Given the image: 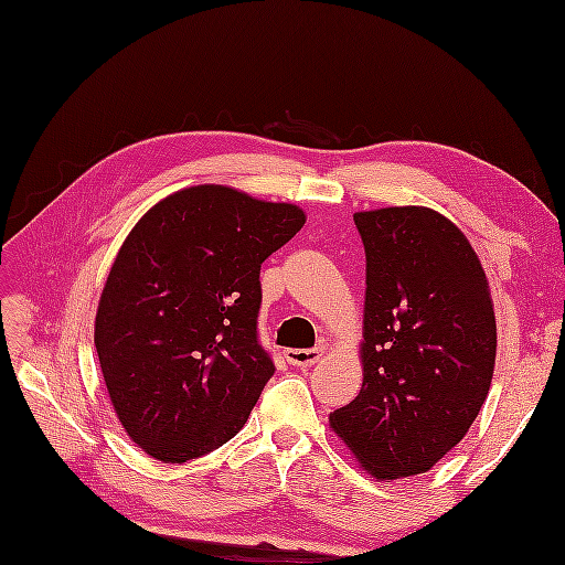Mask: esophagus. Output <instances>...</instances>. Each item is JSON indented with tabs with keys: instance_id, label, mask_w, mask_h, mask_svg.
Returning <instances> with one entry per match:
<instances>
[{
	"instance_id": "1",
	"label": "esophagus",
	"mask_w": 565,
	"mask_h": 565,
	"mask_svg": "<svg viewBox=\"0 0 565 565\" xmlns=\"http://www.w3.org/2000/svg\"><path fill=\"white\" fill-rule=\"evenodd\" d=\"M320 356H322V349L318 347V349H288L286 351V359H288V363L291 365H312V363H318L320 361Z\"/></svg>"
}]
</instances>
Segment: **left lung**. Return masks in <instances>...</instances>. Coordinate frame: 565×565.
Instances as JSON below:
<instances>
[{"mask_svg":"<svg viewBox=\"0 0 565 565\" xmlns=\"http://www.w3.org/2000/svg\"><path fill=\"white\" fill-rule=\"evenodd\" d=\"M365 247L363 387L330 426L371 477L424 475L489 395L495 315L467 235L426 206L353 214Z\"/></svg>","mask_w":565,"mask_h":565,"instance_id":"left-lung-1","label":"left lung"}]
</instances>
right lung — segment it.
Masks as SVG:
<instances>
[{
	"mask_svg": "<svg viewBox=\"0 0 565 565\" xmlns=\"http://www.w3.org/2000/svg\"><path fill=\"white\" fill-rule=\"evenodd\" d=\"M303 223L296 204L194 185L127 235L94 342L115 414L143 452L180 465L245 426L274 375L257 342L259 267Z\"/></svg>",
	"mask_w": 565,
	"mask_h": 565,
	"instance_id": "right-lung-1",
	"label": "right lung"
}]
</instances>
